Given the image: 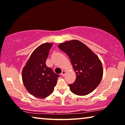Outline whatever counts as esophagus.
Wrapping results in <instances>:
<instances>
[{"instance_id": "34e87169", "label": "esophagus", "mask_w": 125, "mask_h": 125, "mask_svg": "<svg viewBox=\"0 0 125 125\" xmlns=\"http://www.w3.org/2000/svg\"><path fill=\"white\" fill-rule=\"evenodd\" d=\"M65 73H66V72H65V71H63L62 73H61V75H62V76H64V75H65Z\"/></svg>"}]
</instances>
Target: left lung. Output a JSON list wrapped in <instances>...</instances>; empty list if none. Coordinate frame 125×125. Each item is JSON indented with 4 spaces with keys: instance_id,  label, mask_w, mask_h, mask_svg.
Masks as SVG:
<instances>
[{
    "instance_id": "left-lung-1",
    "label": "left lung",
    "mask_w": 125,
    "mask_h": 125,
    "mask_svg": "<svg viewBox=\"0 0 125 125\" xmlns=\"http://www.w3.org/2000/svg\"><path fill=\"white\" fill-rule=\"evenodd\" d=\"M58 47L70 58L77 75L74 83L69 84L71 92L79 96L90 94L102 79L103 68L100 59L79 40H73L61 43Z\"/></svg>"
}]
</instances>
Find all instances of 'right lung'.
I'll use <instances>...</instances> for the list:
<instances>
[{
  "label": "right lung",
  "instance_id": "right-lung-1",
  "mask_svg": "<svg viewBox=\"0 0 125 125\" xmlns=\"http://www.w3.org/2000/svg\"><path fill=\"white\" fill-rule=\"evenodd\" d=\"M52 43H42L33 51L22 71V80L30 94L43 99L54 90L59 75L46 65Z\"/></svg>",
  "mask_w": 125,
  "mask_h": 125
}]
</instances>
